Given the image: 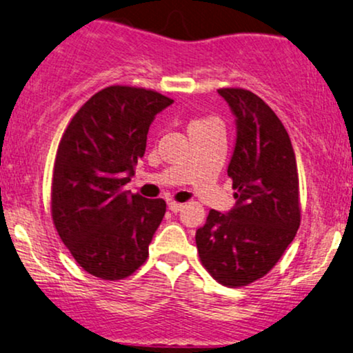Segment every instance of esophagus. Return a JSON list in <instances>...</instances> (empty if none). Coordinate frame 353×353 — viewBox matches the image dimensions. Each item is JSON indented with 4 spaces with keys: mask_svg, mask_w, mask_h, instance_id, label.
I'll return each instance as SVG.
<instances>
[{
    "mask_svg": "<svg viewBox=\"0 0 353 353\" xmlns=\"http://www.w3.org/2000/svg\"><path fill=\"white\" fill-rule=\"evenodd\" d=\"M182 208H184V203L174 202V200H171V202H169V210H171L172 213H177V212H181Z\"/></svg>",
    "mask_w": 353,
    "mask_h": 353,
    "instance_id": "obj_1",
    "label": "esophagus"
}]
</instances>
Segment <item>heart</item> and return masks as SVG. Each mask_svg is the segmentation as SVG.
<instances>
[{"instance_id": "b5f03b06", "label": "heart", "mask_w": 353, "mask_h": 353, "mask_svg": "<svg viewBox=\"0 0 353 353\" xmlns=\"http://www.w3.org/2000/svg\"><path fill=\"white\" fill-rule=\"evenodd\" d=\"M205 122H208V120H207V119H197V120H192L189 127H194V125H200V123H205Z\"/></svg>"}]
</instances>
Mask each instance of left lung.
Instances as JSON below:
<instances>
[{
    "label": "left lung",
    "mask_w": 353,
    "mask_h": 353,
    "mask_svg": "<svg viewBox=\"0 0 353 353\" xmlns=\"http://www.w3.org/2000/svg\"><path fill=\"white\" fill-rule=\"evenodd\" d=\"M236 115V146L228 166L236 207L210 210L195 243L202 265L218 283L238 288L269 274L301 223L295 151L283 123L261 97L221 88Z\"/></svg>",
    "instance_id": "1"
}]
</instances>
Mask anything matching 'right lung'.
I'll return each mask as SVG.
<instances>
[{"instance_id":"obj_1","label":"right lung","mask_w":353,"mask_h":353,"mask_svg":"<svg viewBox=\"0 0 353 353\" xmlns=\"http://www.w3.org/2000/svg\"><path fill=\"white\" fill-rule=\"evenodd\" d=\"M172 102L153 89L104 88L79 107L61 137L52 220L74 261L97 279H127L148 259L166 202L123 185L143 158L154 115Z\"/></svg>"}]
</instances>
